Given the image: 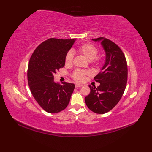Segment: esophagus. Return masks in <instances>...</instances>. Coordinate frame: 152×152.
<instances>
[{
	"label": "esophagus",
	"instance_id": "esophagus-1",
	"mask_svg": "<svg viewBox=\"0 0 152 152\" xmlns=\"http://www.w3.org/2000/svg\"><path fill=\"white\" fill-rule=\"evenodd\" d=\"M75 87H82L83 86V85L82 84H75Z\"/></svg>",
	"mask_w": 152,
	"mask_h": 152
}]
</instances>
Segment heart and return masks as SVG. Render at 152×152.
Instances as JSON below:
<instances>
[{
  "label": "heart",
  "mask_w": 152,
  "mask_h": 152,
  "mask_svg": "<svg viewBox=\"0 0 152 152\" xmlns=\"http://www.w3.org/2000/svg\"><path fill=\"white\" fill-rule=\"evenodd\" d=\"M78 52L82 54L89 61H94L95 63H98L99 59L96 58L98 50L94 45L91 44H84L78 48ZM73 54L72 51L66 53L65 58V63L66 65H71L73 62ZM89 73L87 71L82 70H76L72 73V77L75 81L79 82H84L86 75H89Z\"/></svg>",
  "instance_id": "1"
}]
</instances>
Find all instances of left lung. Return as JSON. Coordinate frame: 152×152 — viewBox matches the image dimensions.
<instances>
[{
	"label": "left lung",
	"instance_id": "obj_1",
	"mask_svg": "<svg viewBox=\"0 0 152 152\" xmlns=\"http://www.w3.org/2000/svg\"><path fill=\"white\" fill-rule=\"evenodd\" d=\"M101 42L106 54L105 63L100 72L94 77L100 85L89 86L90 94L85 102L91 111L103 114L115 107L124 94L127 81V65L126 57L118 45L104 37L92 39Z\"/></svg>",
	"mask_w": 152,
	"mask_h": 152
}]
</instances>
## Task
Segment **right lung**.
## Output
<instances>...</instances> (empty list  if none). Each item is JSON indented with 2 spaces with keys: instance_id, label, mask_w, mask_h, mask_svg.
Masks as SVG:
<instances>
[{
  "instance_id": "right-lung-1",
  "label": "right lung",
  "mask_w": 152,
  "mask_h": 152,
  "mask_svg": "<svg viewBox=\"0 0 152 152\" xmlns=\"http://www.w3.org/2000/svg\"><path fill=\"white\" fill-rule=\"evenodd\" d=\"M75 39L51 38L41 43L30 59L27 72L31 93L45 112L56 113L65 109L75 89L74 84L54 80V74L65 66V58Z\"/></svg>"
}]
</instances>
